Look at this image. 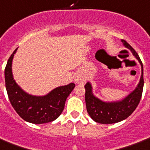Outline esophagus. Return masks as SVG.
<instances>
[{"mask_svg":"<svg viewBox=\"0 0 150 150\" xmlns=\"http://www.w3.org/2000/svg\"><path fill=\"white\" fill-rule=\"evenodd\" d=\"M75 83H77V84H80V85H84V84L86 83L85 78L83 77V76H80V75L75 77Z\"/></svg>","mask_w":150,"mask_h":150,"instance_id":"1","label":"esophagus"}]
</instances>
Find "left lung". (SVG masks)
<instances>
[{
	"label": "left lung",
	"instance_id": "1",
	"mask_svg": "<svg viewBox=\"0 0 150 150\" xmlns=\"http://www.w3.org/2000/svg\"><path fill=\"white\" fill-rule=\"evenodd\" d=\"M123 45L131 50L133 55L139 60L142 66V75L139 83L127 97L124 99L116 102H105L102 101L93 94L92 86L89 82L85 85V100L86 110L93 120L99 123L109 124L120 122L127 119L135 110L141 100L142 90H143V66L139 54L126 42L121 40Z\"/></svg>",
	"mask_w": 150,
	"mask_h": 150
}]
</instances>
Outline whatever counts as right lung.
<instances>
[{
  "instance_id": "right-lung-1",
  "label": "right lung",
  "mask_w": 150,
  "mask_h": 150,
  "mask_svg": "<svg viewBox=\"0 0 150 150\" xmlns=\"http://www.w3.org/2000/svg\"><path fill=\"white\" fill-rule=\"evenodd\" d=\"M17 49L9 57L4 69L7 93L11 105L25 121L34 124L52 122L62 113L66 99L75 88V83L62 86L45 96L28 94L17 85L11 72V64Z\"/></svg>"
}]
</instances>
